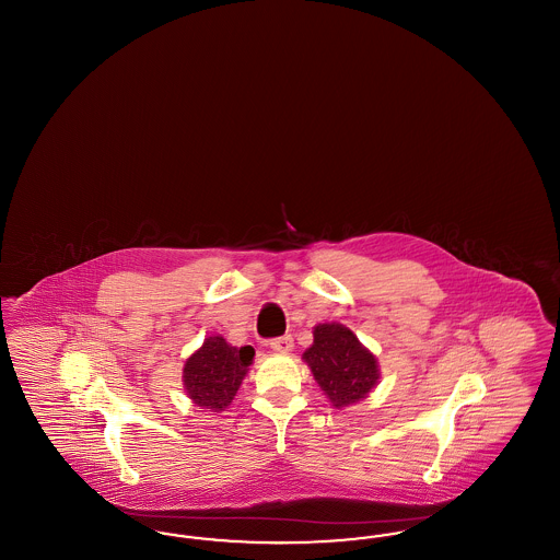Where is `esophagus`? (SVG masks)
Segmentation results:
<instances>
[{
	"instance_id": "34e87169",
	"label": "esophagus",
	"mask_w": 560,
	"mask_h": 560,
	"mask_svg": "<svg viewBox=\"0 0 560 560\" xmlns=\"http://www.w3.org/2000/svg\"><path fill=\"white\" fill-rule=\"evenodd\" d=\"M268 347L272 348L275 352H290L293 348V338L290 334L279 336V338H272V340L268 342Z\"/></svg>"
}]
</instances>
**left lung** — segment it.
Segmentation results:
<instances>
[{
  "instance_id": "obj_1",
  "label": "left lung",
  "mask_w": 560,
  "mask_h": 560,
  "mask_svg": "<svg viewBox=\"0 0 560 560\" xmlns=\"http://www.w3.org/2000/svg\"><path fill=\"white\" fill-rule=\"evenodd\" d=\"M304 361L338 409L363 399L377 382L375 357L338 323L315 327V342L304 352Z\"/></svg>"
}]
</instances>
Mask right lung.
<instances>
[{
    "label": "right lung",
    "mask_w": 560,
    "mask_h": 560,
    "mask_svg": "<svg viewBox=\"0 0 560 560\" xmlns=\"http://www.w3.org/2000/svg\"><path fill=\"white\" fill-rule=\"evenodd\" d=\"M254 348H235L224 338H206L203 347L185 365V388L188 397L201 409L224 411L240 390L241 380L252 365Z\"/></svg>",
    "instance_id": "1"
}]
</instances>
